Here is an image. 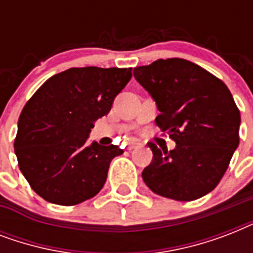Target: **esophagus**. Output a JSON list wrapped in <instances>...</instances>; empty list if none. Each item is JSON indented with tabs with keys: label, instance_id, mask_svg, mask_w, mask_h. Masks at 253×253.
<instances>
[{
	"label": "esophagus",
	"instance_id": "obj_1",
	"mask_svg": "<svg viewBox=\"0 0 253 253\" xmlns=\"http://www.w3.org/2000/svg\"><path fill=\"white\" fill-rule=\"evenodd\" d=\"M142 146V143H135V142H131L128 143V150H134V148H136V147H140Z\"/></svg>",
	"mask_w": 253,
	"mask_h": 253
}]
</instances>
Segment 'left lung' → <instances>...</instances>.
<instances>
[{"mask_svg":"<svg viewBox=\"0 0 253 253\" xmlns=\"http://www.w3.org/2000/svg\"><path fill=\"white\" fill-rule=\"evenodd\" d=\"M134 77L158 105L155 122L176 148H158L142 177L154 193L194 201L215 189L239 146L240 111L223 81L192 61L172 57L136 67Z\"/></svg>","mask_w":253,"mask_h":253,"instance_id":"left-lung-1","label":"left lung"}]
</instances>
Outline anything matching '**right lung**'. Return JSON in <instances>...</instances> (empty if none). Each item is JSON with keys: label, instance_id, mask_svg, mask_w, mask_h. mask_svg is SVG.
<instances>
[{"label": "right lung", "instance_id": "add662e5", "mask_svg": "<svg viewBox=\"0 0 253 253\" xmlns=\"http://www.w3.org/2000/svg\"><path fill=\"white\" fill-rule=\"evenodd\" d=\"M131 76V68H69L49 77L27 101L14 151L21 172L43 200L72 206L102 189L111 160L123 150L87 138Z\"/></svg>", "mask_w": 253, "mask_h": 253}]
</instances>
